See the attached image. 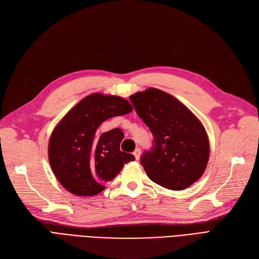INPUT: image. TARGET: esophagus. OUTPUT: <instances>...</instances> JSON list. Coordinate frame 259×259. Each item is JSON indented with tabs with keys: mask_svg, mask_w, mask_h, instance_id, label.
<instances>
[{
	"mask_svg": "<svg viewBox=\"0 0 259 259\" xmlns=\"http://www.w3.org/2000/svg\"><path fill=\"white\" fill-rule=\"evenodd\" d=\"M133 155L136 156V159H137V160H139V159H140V155H141V149H140V148H137L136 150H134Z\"/></svg>",
	"mask_w": 259,
	"mask_h": 259,
	"instance_id": "1",
	"label": "esophagus"
}]
</instances>
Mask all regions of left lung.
<instances>
[{
    "instance_id": "left-lung-1",
    "label": "left lung",
    "mask_w": 259,
    "mask_h": 259,
    "mask_svg": "<svg viewBox=\"0 0 259 259\" xmlns=\"http://www.w3.org/2000/svg\"><path fill=\"white\" fill-rule=\"evenodd\" d=\"M130 100L154 138L152 149L141 157L151 181L171 190L185 189L198 181L208 162L209 142L197 116L159 89L138 92Z\"/></svg>"
}]
</instances>
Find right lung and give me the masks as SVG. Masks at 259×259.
Returning a JSON list of instances; mask_svg holds the SVG:
<instances>
[{"instance_id": "right-lung-1", "label": "right lung", "mask_w": 259, "mask_h": 259, "mask_svg": "<svg viewBox=\"0 0 259 259\" xmlns=\"http://www.w3.org/2000/svg\"><path fill=\"white\" fill-rule=\"evenodd\" d=\"M132 106L119 96L94 93L78 103L55 127L49 143V161L60 184L70 193L95 196L106 188L123 165L136 157L119 149V128L102 134L106 119L130 113Z\"/></svg>"}]
</instances>
